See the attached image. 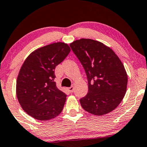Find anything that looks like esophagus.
Here are the masks:
<instances>
[{
  "mask_svg": "<svg viewBox=\"0 0 147 147\" xmlns=\"http://www.w3.org/2000/svg\"><path fill=\"white\" fill-rule=\"evenodd\" d=\"M68 92H70V93H72V92H73V91H74V86H73V85H72V86H71V87H68Z\"/></svg>",
  "mask_w": 147,
  "mask_h": 147,
  "instance_id": "esophagus-1",
  "label": "esophagus"
}]
</instances>
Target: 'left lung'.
Here are the masks:
<instances>
[{"mask_svg": "<svg viewBox=\"0 0 147 147\" xmlns=\"http://www.w3.org/2000/svg\"><path fill=\"white\" fill-rule=\"evenodd\" d=\"M82 64L88 81V93L80 100L91 114L102 116L118 107L127 91V75L123 63L112 49L90 38L70 44Z\"/></svg>", "mask_w": 147, "mask_h": 147, "instance_id": "left-lung-1", "label": "left lung"}]
</instances>
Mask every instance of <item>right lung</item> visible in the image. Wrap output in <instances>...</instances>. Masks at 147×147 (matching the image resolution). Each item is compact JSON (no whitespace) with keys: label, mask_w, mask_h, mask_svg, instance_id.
Returning a JSON list of instances; mask_svg holds the SVG:
<instances>
[{"label":"right lung","mask_w":147,"mask_h":147,"mask_svg":"<svg viewBox=\"0 0 147 147\" xmlns=\"http://www.w3.org/2000/svg\"><path fill=\"white\" fill-rule=\"evenodd\" d=\"M70 51L67 43L54 42L34 50L22 64L16 95L22 109L32 117L47 121L62 112L66 95L56 87L54 72Z\"/></svg>","instance_id":"obj_1"}]
</instances>
